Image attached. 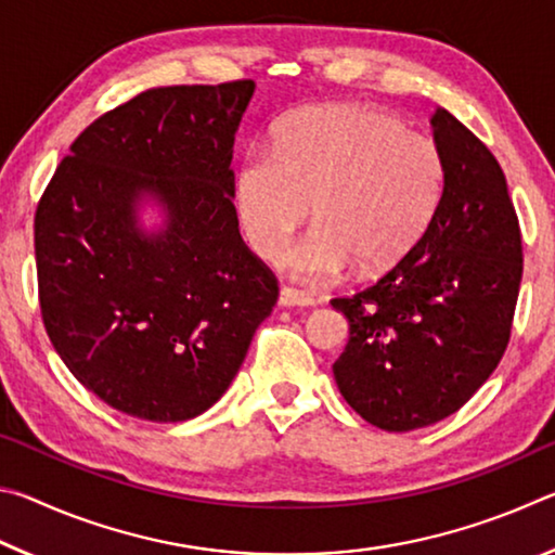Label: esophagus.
<instances>
[{
	"instance_id": "1",
	"label": "esophagus",
	"mask_w": 555,
	"mask_h": 555,
	"mask_svg": "<svg viewBox=\"0 0 555 555\" xmlns=\"http://www.w3.org/2000/svg\"><path fill=\"white\" fill-rule=\"evenodd\" d=\"M279 308H308V306H313L315 300L308 296V294H304V291H296V288H288V286H284L279 291Z\"/></svg>"
}]
</instances>
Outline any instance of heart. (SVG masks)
Returning <instances> with one entry per match:
<instances>
[{
	"instance_id": "1",
	"label": "heart",
	"mask_w": 555,
	"mask_h": 555,
	"mask_svg": "<svg viewBox=\"0 0 555 555\" xmlns=\"http://www.w3.org/2000/svg\"><path fill=\"white\" fill-rule=\"evenodd\" d=\"M446 191L440 149L399 117L364 105H308L276 144L251 146L237 171V215L259 257L276 259L313 203L315 228L288 255L306 281L357 264L384 274L416 247Z\"/></svg>"
}]
</instances>
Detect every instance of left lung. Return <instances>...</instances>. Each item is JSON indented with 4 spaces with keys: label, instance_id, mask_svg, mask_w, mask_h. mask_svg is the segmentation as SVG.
I'll return each mask as SVG.
<instances>
[{
    "label": "left lung",
    "instance_id": "obj_1",
    "mask_svg": "<svg viewBox=\"0 0 555 555\" xmlns=\"http://www.w3.org/2000/svg\"><path fill=\"white\" fill-rule=\"evenodd\" d=\"M446 191L421 242L377 284L333 298L350 340L337 389L367 424L403 434L455 413L506 350L521 284V232L506 178L463 121L430 117Z\"/></svg>",
    "mask_w": 555,
    "mask_h": 555
}]
</instances>
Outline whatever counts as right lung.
Masks as SVG:
<instances>
[{
  "mask_svg": "<svg viewBox=\"0 0 555 555\" xmlns=\"http://www.w3.org/2000/svg\"><path fill=\"white\" fill-rule=\"evenodd\" d=\"M255 82L154 88L75 139L34 218L46 333L82 387L129 416H201L276 304L242 242L232 146ZM165 215L158 231L138 218Z\"/></svg>",
  "mask_w": 555,
  "mask_h": 555,
  "instance_id": "add662e5",
  "label": "right lung"
}]
</instances>
